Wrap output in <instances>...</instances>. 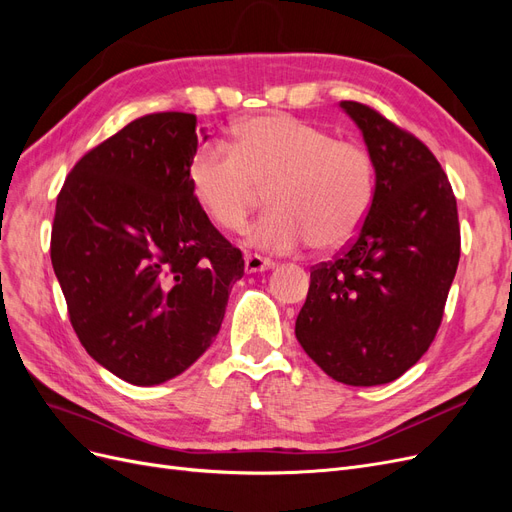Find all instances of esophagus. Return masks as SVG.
Wrapping results in <instances>:
<instances>
[{"label":"esophagus","instance_id":"esophagus-1","mask_svg":"<svg viewBox=\"0 0 512 512\" xmlns=\"http://www.w3.org/2000/svg\"><path fill=\"white\" fill-rule=\"evenodd\" d=\"M275 267V262L269 258H262L258 254H247L245 256V273H262Z\"/></svg>","mask_w":512,"mask_h":512}]
</instances>
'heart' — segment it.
I'll use <instances>...</instances> for the list:
<instances>
[{"label": "heart", "instance_id": "heart-1", "mask_svg": "<svg viewBox=\"0 0 512 512\" xmlns=\"http://www.w3.org/2000/svg\"><path fill=\"white\" fill-rule=\"evenodd\" d=\"M190 185L211 222L241 230L269 192L271 211L247 232L269 252H297L312 243L335 250L356 237L376 196V164L352 141L288 115L243 121L232 143H209L190 162Z\"/></svg>", "mask_w": 512, "mask_h": 512}]
</instances>
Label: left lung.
I'll list each match as a JSON object with an SVG mask.
<instances>
[{
    "label": "left lung",
    "instance_id": "8db88e82",
    "mask_svg": "<svg viewBox=\"0 0 512 512\" xmlns=\"http://www.w3.org/2000/svg\"><path fill=\"white\" fill-rule=\"evenodd\" d=\"M339 106L374 158L376 196L346 250L312 267L294 333L333 380L376 386L406 374L438 333L459 265L457 200L416 136L367 104Z\"/></svg>",
    "mask_w": 512,
    "mask_h": 512
}]
</instances>
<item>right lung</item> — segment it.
Segmentation results:
<instances>
[{"label": "right lung", "mask_w": 512, "mask_h": 512, "mask_svg": "<svg viewBox=\"0 0 512 512\" xmlns=\"http://www.w3.org/2000/svg\"><path fill=\"white\" fill-rule=\"evenodd\" d=\"M196 147V115L138 117L87 151L57 196L51 262L72 329L136 386L179 376L213 344L243 277L241 250L192 192Z\"/></svg>", "instance_id": "right-lung-1"}]
</instances>
